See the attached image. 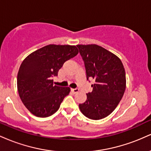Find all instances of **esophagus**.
Masks as SVG:
<instances>
[{
	"mask_svg": "<svg viewBox=\"0 0 151 151\" xmlns=\"http://www.w3.org/2000/svg\"><path fill=\"white\" fill-rule=\"evenodd\" d=\"M71 91H72L73 93H76L79 92V89H71Z\"/></svg>",
	"mask_w": 151,
	"mask_h": 151,
	"instance_id": "1",
	"label": "esophagus"
}]
</instances>
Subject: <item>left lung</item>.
<instances>
[{
	"label": "left lung",
	"mask_w": 151,
	"mask_h": 151,
	"mask_svg": "<svg viewBox=\"0 0 151 151\" xmlns=\"http://www.w3.org/2000/svg\"><path fill=\"white\" fill-rule=\"evenodd\" d=\"M84 62L86 79H93V90L79 105L81 112L93 120L108 116L116 108L126 89V72L116 55L95 44L77 45Z\"/></svg>",
	"instance_id": "1"
}]
</instances>
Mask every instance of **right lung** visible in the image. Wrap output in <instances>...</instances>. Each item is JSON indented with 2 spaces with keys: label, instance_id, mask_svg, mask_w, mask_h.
<instances>
[{
  "label": "right lung",
  "instance_id": "obj_1",
  "mask_svg": "<svg viewBox=\"0 0 151 151\" xmlns=\"http://www.w3.org/2000/svg\"><path fill=\"white\" fill-rule=\"evenodd\" d=\"M78 52L74 45H48L30 54L22 61L17 86L20 99L31 114L45 118L58 110L70 88L54 85L51 79L58 76L63 64Z\"/></svg>",
  "mask_w": 151,
  "mask_h": 151
}]
</instances>
